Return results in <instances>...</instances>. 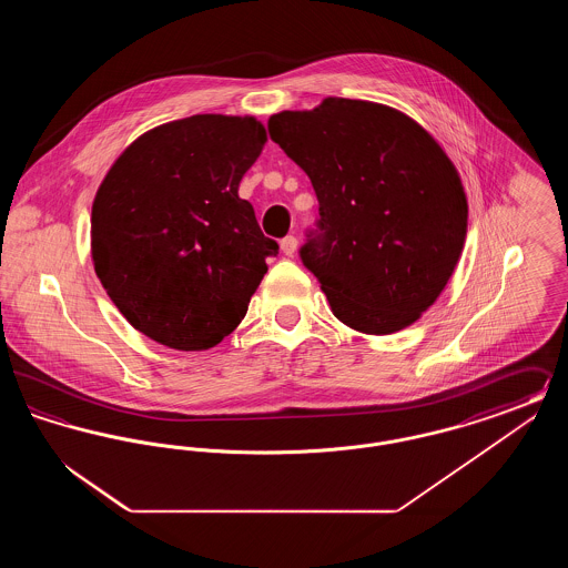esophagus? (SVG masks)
Returning <instances> with one entry per match:
<instances>
[{
	"instance_id": "esophagus-1",
	"label": "esophagus",
	"mask_w": 568,
	"mask_h": 568,
	"mask_svg": "<svg viewBox=\"0 0 568 568\" xmlns=\"http://www.w3.org/2000/svg\"><path fill=\"white\" fill-rule=\"evenodd\" d=\"M296 248H297L296 236H285V239H283V241H281V251H283V253H285V255H290V257H292V255H294V253H296Z\"/></svg>"
}]
</instances>
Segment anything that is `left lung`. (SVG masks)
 Listing matches in <instances>:
<instances>
[{
  "label": "left lung",
  "instance_id": "8db88e82",
  "mask_svg": "<svg viewBox=\"0 0 568 568\" xmlns=\"http://www.w3.org/2000/svg\"><path fill=\"white\" fill-rule=\"evenodd\" d=\"M268 132L320 200L300 260L332 313L366 334L417 322L466 239L464 187L438 142L398 110L345 98L272 114Z\"/></svg>",
  "mask_w": 568,
  "mask_h": 568
}]
</instances>
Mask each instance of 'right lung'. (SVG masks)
I'll return each mask as SVG.
<instances>
[{"label":"right lung","mask_w":568,"mask_h":568,"mask_svg":"<svg viewBox=\"0 0 568 568\" xmlns=\"http://www.w3.org/2000/svg\"><path fill=\"white\" fill-rule=\"evenodd\" d=\"M264 144L253 116L193 114L140 135L110 168L91 211L93 266L144 336L202 352L243 322L278 253L239 197Z\"/></svg>","instance_id":"add662e5"}]
</instances>
